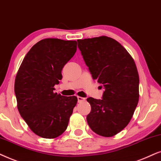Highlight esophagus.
Masks as SVG:
<instances>
[{
    "label": "esophagus",
    "instance_id": "esophagus-1",
    "mask_svg": "<svg viewBox=\"0 0 161 161\" xmlns=\"http://www.w3.org/2000/svg\"><path fill=\"white\" fill-rule=\"evenodd\" d=\"M77 98H78V102H82L85 101V98L81 97V96H77Z\"/></svg>",
    "mask_w": 161,
    "mask_h": 161
}]
</instances>
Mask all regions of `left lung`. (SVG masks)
I'll return each mask as SVG.
<instances>
[{
	"mask_svg": "<svg viewBox=\"0 0 161 161\" xmlns=\"http://www.w3.org/2000/svg\"><path fill=\"white\" fill-rule=\"evenodd\" d=\"M77 42L93 79L104 87L102 99L87 98L91 106L87 124L101 136H114L127 127L138 105L139 76L136 63L129 52L111 37L101 36Z\"/></svg>",
	"mask_w": 161,
	"mask_h": 161,
	"instance_id": "1",
	"label": "left lung"
}]
</instances>
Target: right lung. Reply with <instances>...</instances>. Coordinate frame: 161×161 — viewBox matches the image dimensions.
Instances as JSON below:
<instances>
[{
  "label": "right lung",
  "instance_id": "obj_1",
  "mask_svg": "<svg viewBox=\"0 0 161 161\" xmlns=\"http://www.w3.org/2000/svg\"><path fill=\"white\" fill-rule=\"evenodd\" d=\"M76 46L75 40H41L26 53L17 73L14 93L19 113L30 130L43 138L61 136L76 105V96L53 92Z\"/></svg>",
  "mask_w": 161,
  "mask_h": 161
}]
</instances>
